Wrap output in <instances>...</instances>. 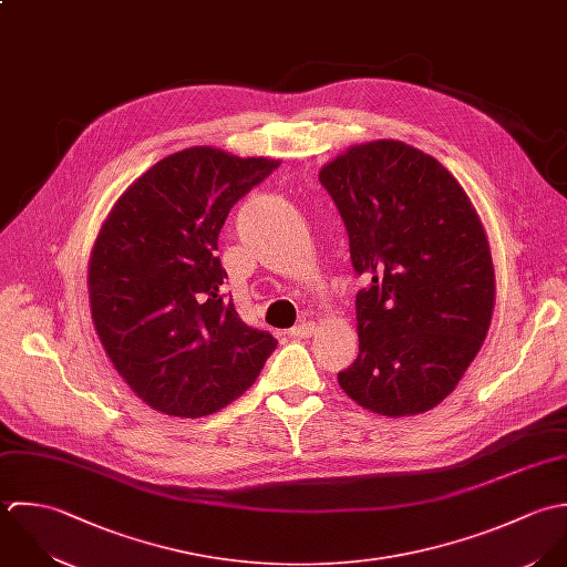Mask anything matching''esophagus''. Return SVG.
Here are the masks:
<instances>
[{
    "mask_svg": "<svg viewBox=\"0 0 567 567\" xmlns=\"http://www.w3.org/2000/svg\"><path fill=\"white\" fill-rule=\"evenodd\" d=\"M313 331H316V324L309 322V320H302L300 324H296V327L289 331V336H291V338H298V340H305V338H309Z\"/></svg>",
    "mask_w": 567,
    "mask_h": 567,
    "instance_id": "obj_1",
    "label": "esophagus"
}]
</instances>
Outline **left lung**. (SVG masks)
Returning a JSON list of instances; mask_svg holds the SVG:
<instances>
[{"instance_id": "left-lung-1", "label": "left lung", "mask_w": 567, "mask_h": 567, "mask_svg": "<svg viewBox=\"0 0 567 567\" xmlns=\"http://www.w3.org/2000/svg\"><path fill=\"white\" fill-rule=\"evenodd\" d=\"M348 231L359 354L341 390L381 416L436 408L486 340L495 271L452 173L396 140L350 146L320 171Z\"/></svg>"}]
</instances>
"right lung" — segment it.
<instances>
[{"instance_id": "1", "label": "right lung", "mask_w": 567, "mask_h": 567, "mask_svg": "<svg viewBox=\"0 0 567 567\" xmlns=\"http://www.w3.org/2000/svg\"><path fill=\"white\" fill-rule=\"evenodd\" d=\"M278 159L193 146L137 177L92 249L94 329L117 374L153 410L199 419L238 399L276 350L221 293L217 256L229 208Z\"/></svg>"}]
</instances>
